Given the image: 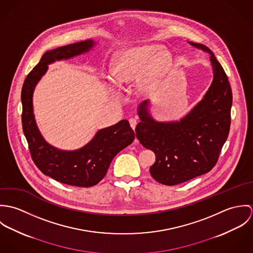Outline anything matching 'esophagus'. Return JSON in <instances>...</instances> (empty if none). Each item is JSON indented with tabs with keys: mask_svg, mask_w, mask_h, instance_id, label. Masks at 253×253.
<instances>
[{
	"mask_svg": "<svg viewBox=\"0 0 253 253\" xmlns=\"http://www.w3.org/2000/svg\"><path fill=\"white\" fill-rule=\"evenodd\" d=\"M129 125H130V126L132 127V129H134L135 126H136V125H137V120H136V119H133V118L129 119ZM134 141H135V143H138L137 138H135Z\"/></svg>",
	"mask_w": 253,
	"mask_h": 253,
	"instance_id": "34e87169",
	"label": "esophagus"
}]
</instances>
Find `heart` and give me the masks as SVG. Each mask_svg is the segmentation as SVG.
<instances>
[{"mask_svg": "<svg viewBox=\"0 0 253 253\" xmlns=\"http://www.w3.org/2000/svg\"><path fill=\"white\" fill-rule=\"evenodd\" d=\"M167 51L156 45H143L123 51L116 59L112 77L107 80L110 91L117 93L119 88L139 80V88L143 92L154 90L160 84L163 73L170 63Z\"/></svg>", "mask_w": 253, "mask_h": 253, "instance_id": "obj_1", "label": "heart"}]
</instances>
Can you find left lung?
<instances>
[{"mask_svg": "<svg viewBox=\"0 0 253 253\" xmlns=\"http://www.w3.org/2000/svg\"><path fill=\"white\" fill-rule=\"evenodd\" d=\"M189 43L211 55L213 80L204 98L176 122L155 121L149 113L148 100L137 110L141 122L135 128L136 137L156 155L150 173L155 180L168 186L211 171L216 165L231 125L233 95L226 73L208 46Z\"/></svg>", "mask_w": 253, "mask_h": 253, "instance_id": "1", "label": "left lung"}]
</instances>
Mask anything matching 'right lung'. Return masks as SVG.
I'll return each mask as SVG.
<instances>
[{"label": "right lung", "mask_w": 253, "mask_h": 253, "mask_svg": "<svg viewBox=\"0 0 253 253\" xmlns=\"http://www.w3.org/2000/svg\"><path fill=\"white\" fill-rule=\"evenodd\" d=\"M94 44L92 40H86L46 51L26 77L21 90L23 132L37 168L54 180L77 187H91L102 180L114 157L133 142L134 131L128 121L122 120L114 126L99 129L81 149L59 150L43 139L37 126L33 92L50 63L85 53Z\"/></svg>", "instance_id": "right-lung-1"}]
</instances>
